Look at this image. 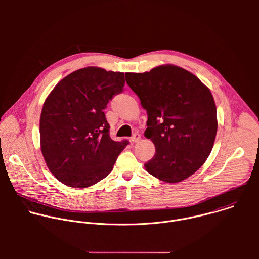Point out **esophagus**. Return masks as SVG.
<instances>
[{"instance_id":"34e87169","label":"esophagus","mask_w":259,"mask_h":259,"mask_svg":"<svg viewBox=\"0 0 259 259\" xmlns=\"http://www.w3.org/2000/svg\"><path fill=\"white\" fill-rule=\"evenodd\" d=\"M139 140H140V135L138 133H134L131 137V141L135 143V142H138Z\"/></svg>"}]
</instances>
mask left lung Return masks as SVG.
Listing matches in <instances>:
<instances>
[{
    "label": "left lung",
    "instance_id": "left-lung-1",
    "mask_svg": "<svg viewBox=\"0 0 259 259\" xmlns=\"http://www.w3.org/2000/svg\"><path fill=\"white\" fill-rule=\"evenodd\" d=\"M125 77L146 109L144 135L156 147L146 171L169 183L190 177L209 157L217 132L210 90L192 72L170 64Z\"/></svg>",
    "mask_w": 259,
    "mask_h": 259
}]
</instances>
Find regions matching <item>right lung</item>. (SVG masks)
<instances>
[{"label":"right lung","mask_w":259,"mask_h":259,"mask_svg":"<svg viewBox=\"0 0 259 259\" xmlns=\"http://www.w3.org/2000/svg\"><path fill=\"white\" fill-rule=\"evenodd\" d=\"M123 72L89 66L62 79L44 102L41 150L51 173L70 188H88L105 178L129 143L109 136L103 109L123 92Z\"/></svg>","instance_id":"right-lung-1"}]
</instances>
